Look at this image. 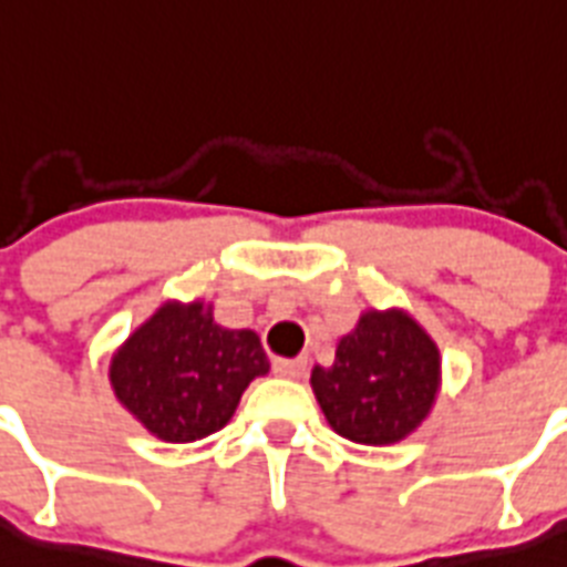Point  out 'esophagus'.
<instances>
[{"mask_svg":"<svg viewBox=\"0 0 567 567\" xmlns=\"http://www.w3.org/2000/svg\"><path fill=\"white\" fill-rule=\"evenodd\" d=\"M305 371H308V359H274V373L282 379H302Z\"/></svg>","mask_w":567,"mask_h":567,"instance_id":"1","label":"esophagus"}]
</instances>
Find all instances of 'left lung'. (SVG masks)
<instances>
[{"mask_svg": "<svg viewBox=\"0 0 567 567\" xmlns=\"http://www.w3.org/2000/svg\"><path fill=\"white\" fill-rule=\"evenodd\" d=\"M324 420L357 445L408 440L427 420L442 388V357L431 333L402 308H368L337 344L331 368L311 371Z\"/></svg>", "mask_w": 567, "mask_h": 567, "instance_id": "8db88e82", "label": "left lung"}]
</instances>
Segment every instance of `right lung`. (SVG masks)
I'll list each match as a JSON object with an SVG mask.
<instances>
[{
    "instance_id": "1",
    "label": "right lung",
    "mask_w": 567,
    "mask_h": 567,
    "mask_svg": "<svg viewBox=\"0 0 567 567\" xmlns=\"http://www.w3.org/2000/svg\"><path fill=\"white\" fill-rule=\"evenodd\" d=\"M268 371L254 331L216 324L202 299H167L113 351L107 379L156 440L182 445L228 425L245 388Z\"/></svg>"
}]
</instances>
